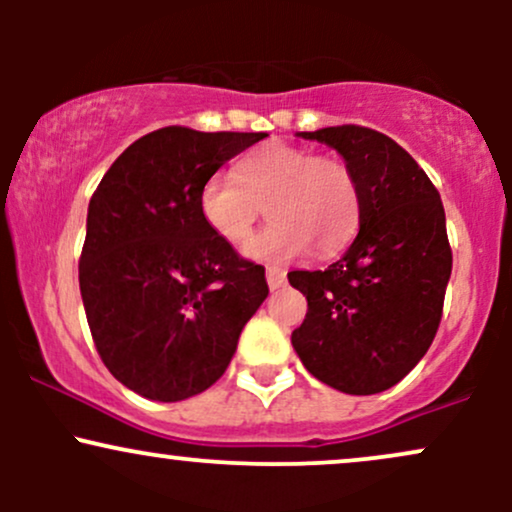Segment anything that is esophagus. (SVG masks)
Here are the masks:
<instances>
[{
    "label": "esophagus",
    "instance_id": "obj_1",
    "mask_svg": "<svg viewBox=\"0 0 512 512\" xmlns=\"http://www.w3.org/2000/svg\"><path fill=\"white\" fill-rule=\"evenodd\" d=\"M284 281H286V272H284V269H279V267H267V284H269V291L281 289V286H284Z\"/></svg>",
    "mask_w": 512,
    "mask_h": 512
}]
</instances>
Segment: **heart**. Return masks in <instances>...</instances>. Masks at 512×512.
<instances>
[{"instance_id":"b5f03b06","label":"heart","mask_w":512,"mask_h":512,"mask_svg":"<svg viewBox=\"0 0 512 512\" xmlns=\"http://www.w3.org/2000/svg\"><path fill=\"white\" fill-rule=\"evenodd\" d=\"M197 204L209 231L228 245L252 236L264 207L272 221L245 248L260 262L293 260L310 245L332 255L356 236L361 221V192L346 163L281 142L245 154L233 178L211 175Z\"/></svg>"}]
</instances>
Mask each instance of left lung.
I'll list each match as a JSON object with an SVG mask.
<instances>
[{
    "label": "left lung",
    "mask_w": 512,
    "mask_h": 512,
    "mask_svg": "<svg viewBox=\"0 0 512 512\" xmlns=\"http://www.w3.org/2000/svg\"><path fill=\"white\" fill-rule=\"evenodd\" d=\"M344 158L361 192L358 236L325 272L289 274L308 298L291 334L303 366L346 395L390 390L436 337L452 272L438 190L397 142L368 127L298 132Z\"/></svg>",
    "instance_id": "8db88e82"
}]
</instances>
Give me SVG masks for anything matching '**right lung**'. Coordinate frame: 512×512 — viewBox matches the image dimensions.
Wrapping results in <instances>:
<instances>
[{"label":"right lung","instance_id":"obj_1","mask_svg":"<svg viewBox=\"0 0 512 512\" xmlns=\"http://www.w3.org/2000/svg\"><path fill=\"white\" fill-rule=\"evenodd\" d=\"M264 132L163 127L127 146L88 202L81 301L110 373L182 402L226 373L267 298L264 267L209 231L199 190Z\"/></svg>","mask_w":512,"mask_h":512}]
</instances>
